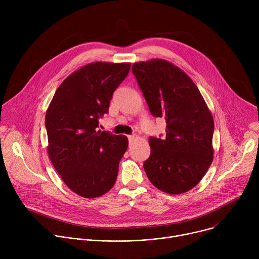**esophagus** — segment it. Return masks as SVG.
I'll return each mask as SVG.
<instances>
[{
    "instance_id": "esophagus-1",
    "label": "esophagus",
    "mask_w": 259,
    "mask_h": 259,
    "mask_svg": "<svg viewBox=\"0 0 259 259\" xmlns=\"http://www.w3.org/2000/svg\"><path fill=\"white\" fill-rule=\"evenodd\" d=\"M136 138V136L135 135H129L128 136V139H129V142H131V141H133L134 139Z\"/></svg>"
}]
</instances>
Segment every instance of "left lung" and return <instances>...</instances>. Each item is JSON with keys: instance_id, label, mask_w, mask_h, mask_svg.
Segmentation results:
<instances>
[{"instance_id": "1", "label": "left lung", "mask_w": 259, "mask_h": 259, "mask_svg": "<svg viewBox=\"0 0 259 259\" xmlns=\"http://www.w3.org/2000/svg\"><path fill=\"white\" fill-rule=\"evenodd\" d=\"M132 72L156 118H165L166 137H150L151 156L143 163L154 186L171 195L192 190L213 160L214 121L192 79L174 64L153 59Z\"/></svg>"}]
</instances>
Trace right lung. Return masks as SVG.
<instances>
[{
  "mask_svg": "<svg viewBox=\"0 0 259 259\" xmlns=\"http://www.w3.org/2000/svg\"><path fill=\"white\" fill-rule=\"evenodd\" d=\"M130 66L109 62L83 66L61 83L47 109L50 160L63 182L81 197H100L116 182L128 139L97 128Z\"/></svg>",
  "mask_w": 259,
  "mask_h": 259,
  "instance_id": "obj_1",
  "label": "right lung"
}]
</instances>
